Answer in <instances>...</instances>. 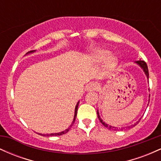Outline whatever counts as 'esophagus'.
<instances>
[{
  "instance_id": "esophagus-1",
  "label": "esophagus",
  "mask_w": 161,
  "mask_h": 161,
  "mask_svg": "<svg viewBox=\"0 0 161 161\" xmlns=\"http://www.w3.org/2000/svg\"><path fill=\"white\" fill-rule=\"evenodd\" d=\"M87 91L88 92H94L96 91L97 89V86L95 84V83H90L86 88Z\"/></svg>"
}]
</instances>
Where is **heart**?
<instances>
[{"instance_id":"1","label":"heart","mask_w":161,"mask_h":161,"mask_svg":"<svg viewBox=\"0 0 161 161\" xmlns=\"http://www.w3.org/2000/svg\"><path fill=\"white\" fill-rule=\"evenodd\" d=\"M107 60L106 66L109 69L114 68L117 64V58L115 56H110V52L105 49H97L92 52L91 55V60L93 63H98Z\"/></svg>"}]
</instances>
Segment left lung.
Masks as SVG:
<instances>
[{"label":"left lung","mask_w":161,"mask_h":161,"mask_svg":"<svg viewBox=\"0 0 161 161\" xmlns=\"http://www.w3.org/2000/svg\"><path fill=\"white\" fill-rule=\"evenodd\" d=\"M136 63V64H137L138 66H140V67L142 68V69H143V71L145 72V75H146V76H147V79H148V77H149V73H148V69H147V64H146V63L144 61V60H137V61H136L135 62ZM149 97H150V95H149ZM97 116H98V119H99V120H100V122H101V123H102L103 125H104L105 127H106V128H108V129H110V130H117V127H114V126H111V125H109L108 124H107V123H105L104 121L102 120V119H101V116H100V115H99V112H98V110H97ZM140 120H138V122H136V123H135V124H133V125H129V126H127V127H125V128H121V129L120 130H125V129H130V128H132V127H134L135 125H136L138 123V122H139Z\"/></svg>","instance_id":"1"}]
</instances>
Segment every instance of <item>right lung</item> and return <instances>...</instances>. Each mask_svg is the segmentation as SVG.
Masks as SVG:
<instances>
[{
    "mask_svg": "<svg viewBox=\"0 0 161 161\" xmlns=\"http://www.w3.org/2000/svg\"><path fill=\"white\" fill-rule=\"evenodd\" d=\"M34 51H29V52H28L27 53H32V52H34ZM27 53H26V54H27ZM79 101L78 103H77L76 106H75V114H74V118H73V123H72V124L69 125V128H68V129H66V130L63 131V132H57V133H51V134H42V133H38V135H40V136H62V135H64V134H66V132H69V129L71 128V127H72V125H73V123H75V117H76V115H77V110H78V106H79Z\"/></svg>",
    "mask_w": 161,
    "mask_h": 161,
    "instance_id": "1",
    "label": "right lung"
}]
</instances>
